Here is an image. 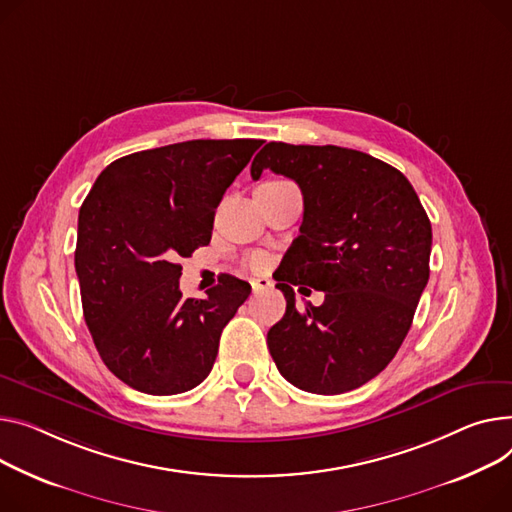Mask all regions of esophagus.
Returning a JSON list of instances; mask_svg holds the SVG:
<instances>
[{"label": "esophagus", "instance_id": "obj_1", "mask_svg": "<svg viewBox=\"0 0 512 512\" xmlns=\"http://www.w3.org/2000/svg\"><path fill=\"white\" fill-rule=\"evenodd\" d=\"M271 286V280H267V278H253L251 280V288H253V294H261V292H265V290H269Z\"/></svg>", "mask_w": 512, "mask_h": 512}]
</instances>
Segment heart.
<instances>
[{"label":"heart","instance_id":"obj_1","mask_svg":"<svg viewBox=\"0 0 512 512\" xmlns=\"http://www.w3.org/2000/svg\"><path fill=\"white\" fill-rule=\"evenodd\" d=\"M255 263H261V259H255Z\"/></svg>","mask_w":512,"mask_h":512}]
</instances>
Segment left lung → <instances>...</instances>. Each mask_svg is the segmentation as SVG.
<instances>
[{
	"label": "left lung",
	"instance_id": "1",
	"mask_svg": "<svg viewBox=\"0 0 512 512\" xmlns=\"http://www.w3.org/2000/svg\"><path fill=\"white\" fill-rule=\"evenodd\" d=\"M265 168L298 183L300 234L276 288L286 315L267 331L269 354L294 387L337 395L362 387L393 360L430 276L432 226L412 183L391 164L339 146L269 142ZM326 292L321 307L295 309L292 285Z\"/></svg>",
	"mask_w": 512,
	"mask_h": 512
}]
</instances>
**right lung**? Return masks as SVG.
Returning a JSON list of instances; mask_svg holds the SVG:
<instances>
[{
	"mask_svg": "<svg viewBox=\"0 0 512 512\" xmlns=\"http://www.w3.org/2000/svg\"><path fill=\"white\" fill-rule=\"evenodd\" d=\"M261 140H191L135 152L98 175L78 216L76 274L94 346L119 381L177 395L208 377L220 335L249 294L224 276L183 298L181 257L210 243L224 191Z\"/></svg>",
	"mask_w": 512,
	"mask_h": 512,
	"instance_id": "right-lung-1",
	"label": "right lung"
}]
</instances>
